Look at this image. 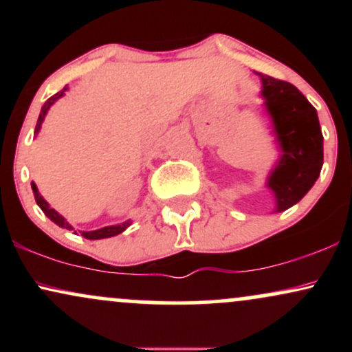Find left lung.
Returning a JSON list of instances; mask_svg holds the SVG:
<instances>
[{
    "instance_id": "left-lung-1",
    "label": "left lung",
    "mask_w": 352,
    "mask_h": 352,
    "mask_svg": "<svg viewBox=\"0 0 352 352\" xmlns=\"http://www.w3.org/2000/svg\"><path fill=\"white\" fill-rule=\"evenodd\" d=\"M261 80L263 107L280 148L266 179L274 195V212L298 204L318 180L322 167V132L316 109L286 80L254 72Z\"/></svg>"
}]
</instances>
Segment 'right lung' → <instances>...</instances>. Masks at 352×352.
Masks as SVG:
<instances>
[{
    "label": "right lung",
    "instance_id": "add662e5",
    "mask_svg": "<svg viewBox=\"0 0 352 352\" xmlns=\"http://www.w3.org/2000/svg\"><path fill=\"white\" fill-rule=\"evenodd\" d=\"M66 91H67V86L64 87L63 91L56 92V94L52 96V98H50V99L46 100V102H44V106L41 107V114H39V117H38V124H36V129H34V134H36V135H38V134H39V131H41L43 120H44V117H46L47 111H50L51 106H52V104L56 102V100L63 98L64 92H66ZM31 188H33V193H34L36 204H38V205H39V208L43 210L44 215H46L47 218H50L51 221H54V223L58 225V227H60V228L74 230V228H72V225L69 223V221L66 220V218H64L63 215H59V213L56 212L54 208H51V207H50V204H47V201L43 199L41 193H39V190H38V187H36L34 182H31ZM131 223H132V221H131V220H127V221H124V223H119V225H111V227H104V228H99V230H92V232H80V235H82L84 238H87V240H100V238H111V236L119 235V233H122L124 230L127 228L129 225H131ZM74 233H76V232H74Z\"/></svg>",
    "mask_w": 352,
    "mask_h": 352
}]
</instances>
